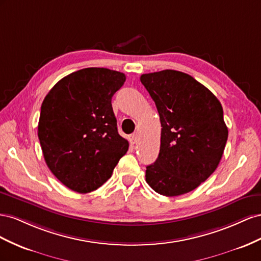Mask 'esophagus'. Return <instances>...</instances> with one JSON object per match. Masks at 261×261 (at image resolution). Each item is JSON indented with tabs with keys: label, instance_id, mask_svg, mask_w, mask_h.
Instances as JSON below:
<instances>
[{
	"label": "esophagus",
	"instance_id": "esophagus-1",
	"mask_svg": "<svg viewBox=\"0 0 261 261\" xmlns=\"http://www.w3.org/2000/svg\"><path fill=\"white\" fill-rule=\"evenodd\" d=\"M129 141L131 144H136L138 142V133H133L129 137Z\"/></svg>",
	"mask_w": 261,
	"mask_h": 261
}]
</instances>
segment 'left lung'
<instances>
[{"mask_svg": "<svg viewBox=\"0 0 261 261\" xmlns=\"http://www.w3.org/2000/svg\"><path fill=\"white\" fill-rule=\"evenodd\" d=\"M162 125L159 158L146 166L150 187L166 197L196 189L217 169L228 137L219 99L189 74H142Z\"/></svg>", "mask_w": 261, "mask_h": 261, "instance_id": "8db88e82", "label": "left lung"}]
</instances>
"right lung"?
I'll return each mask as SVG.
<instances>
[{"instance_id":"1","label":"right lung","mask_w":261,"mask_h":261,"mask_svg":"<svg viewBox=\"0 0 261 261\" xmlns=\"http://www.w3.org/2000/svg\"><path fill=\"white\" fill-rule=\"evenodd\" d=\"M124 82L121 72L82 69L59 81L42 101L38 138L44 161L73 191L99 188L128 151L111 106Z\"/></svg>"}]
</instances>
